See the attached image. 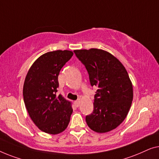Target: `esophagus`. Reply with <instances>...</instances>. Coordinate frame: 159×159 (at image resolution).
<instances>
[{
    "label": "esophagus",
    "mask_w": 159,
    "mask_h": 159,
    "mask_svg": "<svg viewBox=\"0 0 159 159\" xmlns=\"http://www.w3.org/2000/svg\"><path fill=\"white\" fill-rule=\"evenodd\" d=\"M74 104H75V107H79V104H80V100L79 99H78V100H76V101H75L74 102Z\"/></svg>",
    "instance_id": "1"
}]
</instances>
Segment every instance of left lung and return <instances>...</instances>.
Instances as JSON below:
<instances>
[{"mask_svg":"<svg viewBox=\"0 0 159 159\" xmlns=\"http://www.w3.org/2000/svg\"><path fill=\"white\" fill-rule=\"evenodd\" d=\"M74 52L86 67L91 86L97 88L86 123L99 133L112 130L124 121L132 104L133 89L128 73L117 57L105 50L91 48Z\"/></svg>","mask_w":159,"mask_h":159,"instance_id":"left-lung-1","label":"left lung"}]
</instances>
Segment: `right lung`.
<instances>
[{"mask_svg": "<svg viewBox=\"0 0 159 159\" xmlns=\"http://www.w3.org/2000/svg\"><path fill=\"white\" fill-rule=\"evenodd\" d=\"M73 52L55 50L44 53L29 70L23 87L24 102L29 115L40 130L56 135L67 128L72 115L71 102L56 95L58 75Z\"/></svg>", "mask_w": 159, "mask_h": 159, "instance_id": "obj_1", "label": "right lung"}]
</instances>
